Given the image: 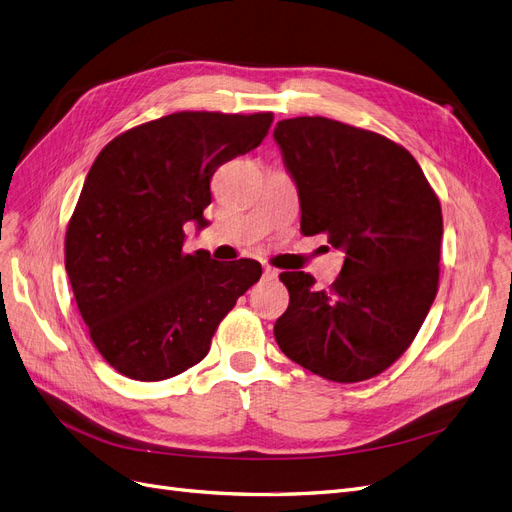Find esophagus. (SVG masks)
Instances as JSON below:
<instances>
[{"label":"esophagus","mask_w":512,"mask_h":512,"mask_svg":"<svg viewBox=\"0 0 512 512\" xmlns=\"http://www.w3.org/2000/svg\"><path fill=\"white\" fill-rule=\"evenodd\" d=\"M263 278H268V280H274V278H278V272H276L274 268L266 266V268H263Z\"/></svg>","instance_id":"1"}]
</instances>
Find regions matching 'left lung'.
Returning <instances> with one entry per match:
<instances>
[{
  "label": "left lung",
  "instance_id": "1",
  "mask_svg": "<svg viewBox=\"0 0 512 512\" xmlns=\"http://www.w3.org/2000/svg\"><path fill=\"white\" fill-rule=\"evenodd\" d=\"M297 185L301 232L346 253L329 291L282 272L289 308L274 337L291 361L352 384L386 371L418 335L439 289L441 202L409 151L377 132L304 116L274 128Z\"/></svg>",
  "mask_w": 512,
  "mask_h": 512
}]
</instances>
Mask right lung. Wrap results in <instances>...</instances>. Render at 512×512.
Masks as SVG:
<instances>
[{"label": "right lung", "mask_w": 512, "mask_h": 512, "mask_svg": "<svg viewBox=\"0 0 512 512\" xmlns=\"http://www.w3.org/2000/svg\"><path fill=\"white\" fill-rule=\"evenodd\" d=\"M268 113L179 111L135 126L94 160L67 225L65 270L92 344L118 373L160 382L198 365L253 259L183 253V225H208L215 170L268 135Z\"/></svg>", "instance_id": "right-lung-1"}]
</instances>
